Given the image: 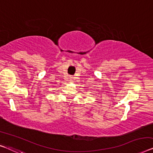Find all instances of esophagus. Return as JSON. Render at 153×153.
Wrapping results in <instances>:
<instances>
[{"instance_id":"obj_1","label":"esophagus","mask_w":153,"mask_h":153,"mask_svg":"<svg viewBox=\"0 0 153 153\" xmlns=\"http://www.w3.org/2000/svg\"><path fill=\"white\" fill-rule=\"evenodd\" d=\"M74 77H70V82H74Z\"/></svg>"}]
</instances>
